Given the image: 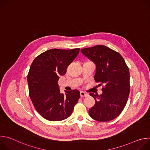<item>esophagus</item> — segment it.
Listing matches in <instances>:
<instances>
[{"label": "esophagus", "mask_w": 150, "mask_h": 150, "mask_svg": "<svg viewBox=\"0 0 150 150\" xmlns=\"http://www.w3.org/2000/svg\"><path fill=\"white\" fill-rule=\"evenodd\" d=\"M80 96H81V97H87L88 96V94L83 92V91H81V92H80Z\"/></svg>", "instance_id": "esophagus-1"}]
</instances>
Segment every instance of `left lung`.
<instances>
[{
    "mask_svg": "<svg viewBox=\"0 0 150 150\" xmlns=\"http://www.w3.org/2000/svg\"><path fill=\"white\" fill-rule=\"evenodd\" d=\"M96 65L95 81L103 85L101 95L91 93L94 105L89 110L91 118L108 122L117 117L125 107L130 93L129 71L118 52L103 45L81 50Z\"/></svg>",
    "mask_w": 150,
    "mask_h": 150,
    "instance_id": "left-lung-1",
    "label": "left lung"
}]
</instances>
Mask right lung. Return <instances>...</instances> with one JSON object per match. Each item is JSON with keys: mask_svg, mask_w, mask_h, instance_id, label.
Here are the masks:
<instances>
[{"mask_svg": "<svg viewBox=\"0 0 150 150\" xmlns=\"http://www.w3.org/2000/svg\"><path fill=\"white\" fill-rule=\"evenodd\" d=\"M79 50L50 49L36 57L30 67L27 75L29 96L37 112L48 120L69 117L80 97L77 90L61 93L57 83L59 76L67 73Z\"/></svg>", "mask_w": 150, "mask_h": 150, "instance_id": "obj_1", "label": "right lung"}]
</instances>
